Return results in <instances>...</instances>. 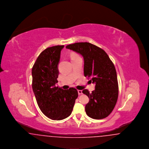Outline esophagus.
Masks as SVG:
<instances>
[{"label": "esophagus", "mask_w": 149, "mask_h": 149, "mask_svg": "<svg viewBox=\"0 0 149 149\" xmlns=\"http://www.w3.org/2000/svg\"><path fill=\"white\" fill-rule=\"evenodd\" d=\"M78 92L79 95H81V94H83V92H82V91H81V90H78Z\"/></svg>", "instance_id": "1"}]
</instances>
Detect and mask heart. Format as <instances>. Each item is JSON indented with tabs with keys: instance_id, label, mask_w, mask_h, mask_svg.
<instances>
[{
	"instance_id": "b5f03b06",
	"label": "heart",
	"mask_w": 149,
	"mask_h": 149,
	"mask_svg": "<svg viewBox=\"0 0 149 149\" xmlns=\"http://www.w3.org/2000/svg\"><path fill=\"white\" fill-rule=\"evenodd\" d=\"M78 57V55H77L76 54H75V53H72V54H71V55H70L71 59H72V58H75V57Z\"/></svg>"
}]
</instances>
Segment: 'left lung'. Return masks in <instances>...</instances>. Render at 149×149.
Returning a JSON list of instances; mask_svg holds the SVG:
<instances>
[{
    "mask_svg": "<svg viewBox=\"0 0 149 149\" xmlns=\"http://www.w3.org/2000/svg\"><path fill=\"white\" fill-rule=\"evenodd\" d=\"M66 49L80 54L84 58V74L95 84V90L91 93L83 91L89 102L85 112L91 118L103 119L113 110L118 96V84L113 63L106 52L89 42H78L66 46Z\"/></svg>",
    "mask_w": 149,
    "mask_h": 149,
    "instance_id": "left-lung-1",
    "label": "left lung"
}]
</instances>
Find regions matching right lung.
Instances as JSON below:
<instances>
[{
    "label": "right lung",
    "mask_w": 149,
    "mask_h": 149,
    "mask_svg": "<svg viewBox=\"0 0 149 149\" xmlns=\"http://www.w3.org/2000/svg\"><path fill=\"white\" fill-rule=\"evenodd\" d=\"M64 45L55 46L43 50L32 69V89L40 109L52 120H62L71 114L77 90H64L55 85L58 81V65Z\"/></svg>",
    "instance_id": "1"
}]
</instances>
